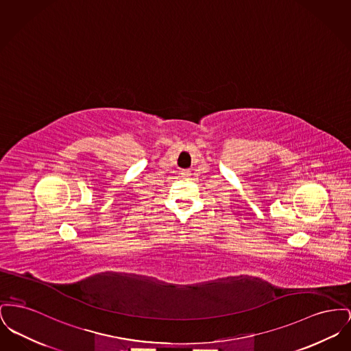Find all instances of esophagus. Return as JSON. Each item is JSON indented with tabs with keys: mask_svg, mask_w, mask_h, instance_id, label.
<instances>
[{
	"mask_svg": "<svg viewBox=\"0 0 351 351\" xmlns=\"http://www.w3.org/2000/svg\"><path fill=\"white\" fill-rule=\"evenodd\" d=\"M180 175H182V178H189L191 176V171L189 169H183L180 172Z\"/></svg>",
	"mask_w": 351,
	"mask_h": 351,
	"instance_id": "34e87169",
	"label": "esophagus"
}]
</instances>
